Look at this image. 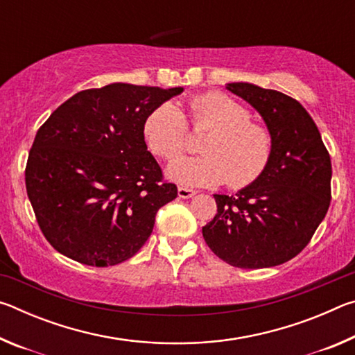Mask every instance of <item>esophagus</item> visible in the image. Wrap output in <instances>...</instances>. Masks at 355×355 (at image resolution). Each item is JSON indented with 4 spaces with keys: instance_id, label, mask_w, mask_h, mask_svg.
Returning <instances> with one entry per match:
<instances>
[{
    "instance_id": "obj_1",
    "label": "esophagus",
    "mask_w": 355,
    "mask_h": 355,
    "mask_svg": "<svg viewBox=\"0 0 355 355\" xmlns=\"http://www.w3.org/2000/svg\"><path fill=\"white\" fill-rule=\"evenodd\" d=\"M194 196H196V191L194 189L178 186V197H180V199H191V197H194Z\"/></svg>"
}]
</instances>
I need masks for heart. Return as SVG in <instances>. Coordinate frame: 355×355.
<instances>
[{
  "label": "heart",
  "mask_w": 355,
  "mask_h": 355,
  "mask_svg": "<svg viewBox=\"0 0 355 355\" xmlns=\"http://www.w3.org/2000/svg\"><path fill=\"white\" fill-rule=\"evenodd\" d=\"M189 125L205 131L199 141L202 155L172 163L169 177L184 186L244 188L261 175L272 156L271 131L252 122L248 107L220 92H209L188 103ZM144 137L155 155L175 159L188 147V120L175 105L163 103L146 117Z\"/></svg>",
  "instance_id": "b5f03b06"
}]
</instances>
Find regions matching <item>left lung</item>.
I'll list each match as a JSON object with an SVG mask.
<instances>
[{"label": "left lung", "instance_id": "8db88e82", "mask_svg": "<svg viewBox=\"0 0 355 355\" xmlns=\"http://www.w3.org/2000/svg\"><path fill=\"white\" fill-rule=\"evenodd\" d=\"M227 89L260 112L274 148L254 183L235 196L214 194L218 213L202 233L208 248L232 266H277L302 252L326 218L330 156L297 100L249 83H230Z\"/></svg>", "mask_w": 355, "mask_h": 355}]
</instances>
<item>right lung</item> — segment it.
<instances>
[{
	"label": "right lung",
	"mask_w": 355,
	"mask_h": 355,
	"mask_svg": "<svg viewBox=\"0 0 355 355\" xmlns=\"http://www.w3.org/2000/svg\"><path fill=\"white\" fill-rule=\"evenodd\" d=\"M183 87L114 83L53 111L29 150L25 182L35 219L59 254L114 266L137 254L155 216L177 197L147 150L144 122Z\"/></svg>",
	"instance_id": "add662e5"
}]
</instances>
